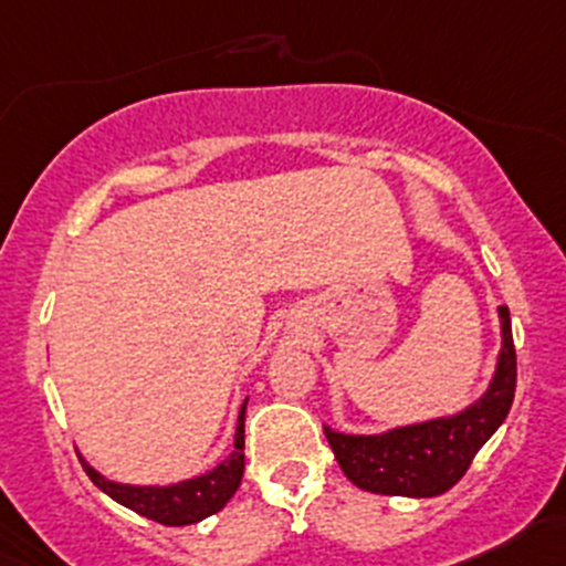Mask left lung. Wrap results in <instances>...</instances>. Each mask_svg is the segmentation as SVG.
I'll use <instances>...</instances> for the list:
<instances>
[{
	"mask_svg": "<svg viewBox=\"0 0 566 566\" xmlns=\"http://www.w3.org/2000/svg\"><path fill=\"white\" fill-rule=\"evenodd\" d=\"M500 319L502 352L494 381L468 411L384 434H344L325 427L327 443L352 483L374 494L438 496L468 473L513 406L515 346L507 306H500Z\"/></svg>",
	"mask_w": 566,
	"mask_h": 566,
	"instance_id": "left-lung-1",
	"label": "left lung"
}]
</instances>
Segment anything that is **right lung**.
Segmentation results:
<instances>
[{"label": "right lung", "mask_w": 566, "mask_h": 566, "mask_svg": "<svg viewBox=\"0 0 566 566\" xmlns=\"http://www.w3.org/2000/svg\"><path fill=\"white\" fill-rule=\"evenodd\" d=\"M244 413L247 402L241 406L239 413L233 454L222 464H217L212 473L174 483V486H126V483H112L104 475H98L85 459H80V462H83V470L104 494H109L120 505L132 507L134 513L158 521L164 526L196 524V521L222 511L226 502L235 494V489L241 486V475H244Z\"/></svg>", "instance_id": "obj_1"}]
</instances>
